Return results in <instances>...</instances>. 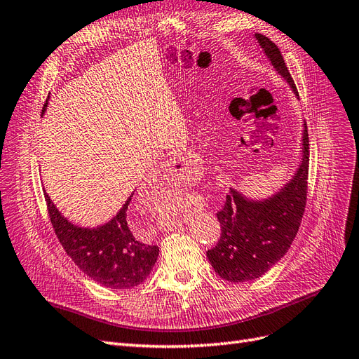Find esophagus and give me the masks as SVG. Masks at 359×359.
Wrapping results in <instances>:
<instances>
[{"mask_svg":"<svg viewBox=\"0 0 359 359\" xmlns=\"http://www.w3.org/2000/svg\"><path fill=\"white\" fill-rule=\"evenodd\" d=\"M181 172H184V168L181 166V164L178 163V161H168L166 164H164V166H161V169L156 173V175L152 177V182H156V184H164V181H173V180H177L180 175H182ZM152 186V184H151Z\"/></svg>","mask_w":359,"mask_h":359,"instance_id":"1","label":"esophagus"}]
</instances>
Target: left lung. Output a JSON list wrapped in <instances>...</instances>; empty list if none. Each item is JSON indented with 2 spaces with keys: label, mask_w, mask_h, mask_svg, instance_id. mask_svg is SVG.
<instances>
[{
  "label": "left lung",
  "mask_w": 359,
  "mask_h": 359,
  "mask_svg": "<svg viewBox=\"0 0 359 359\" xmlns=\"http://www.w3.org/2000/svg\"><path fill=\"white\" fill-rule=\"evenodd\" d=\"M255 39L275 71L299 96L279 48L259 33ZM308 142L306 123H304L302 161L293 178L275 195L257 201L229 189L224 208L217 211L222 231L219 243L207 252L208 261L220 278L229 283L257 279L288 252L306 205Z\"/></svg>",
  "instance_id": "obj_1"
}]
</instances>
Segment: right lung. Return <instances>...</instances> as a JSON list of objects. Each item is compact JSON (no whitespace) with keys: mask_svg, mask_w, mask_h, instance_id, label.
<instances>
[{"mask_svg":"<svg viewBox=\"0 0 359 359\" xmlns=\"http://www.w3.org/2000/svg\"><path fill=\"white\" fill-rule=\"evenodd\" d=\"M133 195L107 224L83 228L71 224L45 193L53 228L66 254L87 276L113 290L142 284L149 276L160 252L158 246L143 243L137 236L128 210Z\"/></svg>","mask_w":359,"mask_h":359,"instance_id":"1","label":"right lung"}]
</instances>
